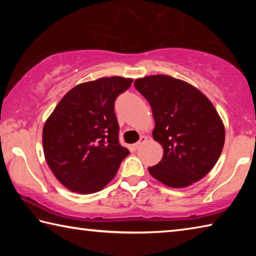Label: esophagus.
<instances>
[{"instance_id": "obj_1", "label": "esophagus", "mask_w": 256, "mask_h": 256, "mask_svg": "<svg viewBox=\"0 0 256 256\" xmlns=\"http://www.w3.org/2000/svg\"><path fill=\"white\" fill-rule=\"evenodd\" d=\"M146 141V136H141L140 138V141H138V142H136V144H133L132 146H133V149L134 150H136V149H138V148H140V146H142V144H144V142Z\"/></svg>"}]
</instances>
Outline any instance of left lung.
I'll return each mask as SVG.
<instances>
[{
  "label": "left lung",
  "instance_id": "8db88e82",
  "mask_svg": "<svg viewBox=\"0 0 256 256\" xmlns=\"http://www.w3.org/2000/svg\"><path fill=\"white\" fill-rule=\"evenodd\" d=\"M134 86L149 102L154 138L164 156L150 175L170 188H186L203 178L222 154L224 126L212 102L196 86L170 76L136 79Z\"/></svg>",
  "mask_w": 256,
  "mask_h": 256
}]
</instances>
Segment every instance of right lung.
I'll use <instances>...</instances> for the list:
<instances>
[{"mask_svg": "<svg viewBox=\"0 0 256 256\" xmlns=\"http://www.w3.org/2000/svg\"><path fill=\"white\" fill-rule=\"evenodd\" d=\"M132 79L100 78L76 86L42 128L45 159L56 178L80 194L102 190L130 154L118 141L114 106Z\"/></svg>", "mask_w": 256, "mask_h": 256, "instance_id": "add662e5", "label": "right lung"}]
</instances>
